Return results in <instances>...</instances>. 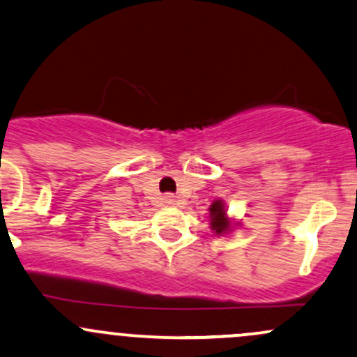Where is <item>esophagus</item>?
<instances>
[{
	"instance_id": "34e87169",
	"label": "esophagus",
	"mask_w": 357,
	"mask_h": 357,
	"mask_svg": "<svg viewBox=\"0 0 357 357\" xmlns=\"http://www.w3.org/2000/svg\"><path fill=\"white\" fill-rule=\"evenodd\" d=\"M176 202H178V199H176L174 195L167 193L166 197H164V203H167V205H176Z\"/></svg>"
}]
</instances>
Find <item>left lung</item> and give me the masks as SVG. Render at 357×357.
I'll list each match as a JSON object with an SVG mask.
<instances>
[{
  "instance_id": "1",
  "label": "left lung",
  "mask_w": 357,
  "mask_h": 357,
  "mask_svg": "<svg viewBox=\"0 0 357 357\" xmlns=\"http://www.w3.org/2000/svg\"><path fill=\"white\" fill-rule=\"evenodd\" d=\"M210 222L211 229L217 234H223L230 229V222L225 215V206H223L220 199L213 202V205L210 206Z\"/></svg>"
}]
</instances>
